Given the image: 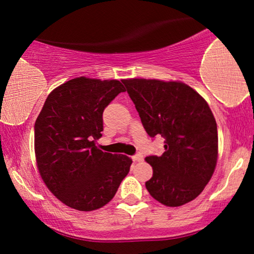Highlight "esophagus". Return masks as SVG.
Here are the masks:
<instances>
[{
	"label": "esophagus",
	"instance_id": "34e87169",
	"mask_svg": "<svg viewBox=\"0 0 254 254\" xmlns=\"http://www.w3.org/2000/svg\"><path fill=\"white\" fill-rule=\"evenodd\" d=\"M132 160L135 162H139V161H143V156L141 154H136V155L132 156Z\"/></svg>",
	"mask_w": 254,
	"mask_h": 254
}]
</instances>
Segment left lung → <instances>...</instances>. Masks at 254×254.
<instances>
[{
  "label": "left lung",
  "instance_id": "8db88e82",
  "mask_svg": "<svg viewBox=\"0 0 254 254\" xmlns=\"http://www.w3.org/2000/svg\"><path fill=\"white\" fill-rule=\"evenodd\" d=\"M123 83L148 135L165 138L161 156L145 157L153 167L148 192L167 206L191 202L211 179L217 162V125L208 103L180 81L129 78Z\"/></svg>",
  "mask_w": 254,
  "mask_h": 254
}]
</instances>
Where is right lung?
Listing matches in <instances>:
<instances>
[{
    "label": "right lung",
    "mask_w": 254,
    "mask_h": 254,
    "mask_svg": "<svg viewBox=\"0 0 254 254\" xmlns=\"http://www.w3.org/2000/svg\"><path fill=\"white\" fill-rule=\"evenodd\" d=\"M125 92L118 80L76 77L55 88L34 124V151L43 182L61 202L97 210L115 197L132 160L105 153L100 138L105 107Z\"/></svg>",
    "instance_id": "right-lung-1"
}]
</instances>
